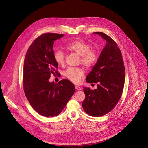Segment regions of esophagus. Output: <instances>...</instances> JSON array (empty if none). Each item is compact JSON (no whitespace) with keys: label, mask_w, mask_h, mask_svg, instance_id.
I'll return each mask as SVG.
<instances>
[{"label":"esophagus","mask_w":148,"mask_h":148,"mask_svg":"<svg viewBox=\"0 0 148 148\" xmlns=\"http://www.w3.org/2000/svg\"><path fill=\"white\" fill-rule=\"evenodd\" d=\"M75 88H76V89L79 90H80L82 89V88L79 86H75Z\"/></svg>","instance_id":"34e87169"}]
</instances>
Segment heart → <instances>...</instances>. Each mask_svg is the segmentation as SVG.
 Returning a JSON list of instances; mask_svg holds the SVG:
<instances>
[{
	"mask_svg": "<svg viewBox=\"0 0 148 148\" xmlns=\"http://www.w3.org/2000/svg\"><path fill=\"white\" fill-rule=\"evenodd\" d=\"M65 48L69 52L80 56V62L85 67L90 68L97 60L96 51L90 48V46L83 40H75L69 43ZM56 63L63 65L65 62V55L61 50H57L54 53ZM64 75L70 81L78 83L84 75V71L81 68H69L64 72Z\"/></svg>",
	"mask_w": 148,
	"mask_h": 148,
	"instance_id": "obj_1",
	"label": "heart"
}]
</instances>
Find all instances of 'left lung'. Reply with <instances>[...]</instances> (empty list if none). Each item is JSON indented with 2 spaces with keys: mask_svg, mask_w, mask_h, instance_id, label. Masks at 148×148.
Here are the masks:
<instances>
[{
  "mask_svg": "<svg viewBox=\"0 0 148 148\" xmlns=\"http://www.w3.org/2000/svg\"><path fill=\"white\" fill-rule=\"evenodd\" d=\"M97 34L106 41V45L86 77L88 83H97V89L83 87L85 95L82 106L85 112L93 117H100L111 111L122 95L125 70L121 52L117 44L103 32Z\"/></svg>",
  "mask_w": 148,
  "mask_h": 148,
  "instance_id": "left-lung-1",
  "label": "left lung"
}]
</instances>
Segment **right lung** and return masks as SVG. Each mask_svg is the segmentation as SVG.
<instances>
[{"label": "right lung", "instance_id": "add662e5", "mask_svg": "<svg viewBox=\"0 0 148 148\" xmlns=\"http://www.w3.org/2000/svg\"><path fill=\"white\" fill-rule=\"evenodd\" d=\"M63 34L47 33L36 38L26 53L23 66V88L31 106L44 117H55L63 110L73 95L75 87L63 79L58 83L49 82L51 73L58 64L54 59V42Z\"/></svg>", "mask_w": 148, "mask_h": 148}]
</instances>
